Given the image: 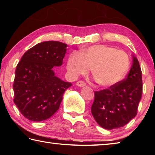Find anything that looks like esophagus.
I'll use <instances>...</instances> for the list:
<instances>
[{
	"label": "esophagus",
	"instance_id": "obj_1",
	"mask_svg": "<svg viewBox=\"0 0 155 155\" xmlns=\"http://www.w3.org/2000/svg\"><path fill=\"white\" fill-rule=\"evenodd\" d=\"M76 85L78 86V87H84V86H85L86 83L83 81H78V82H77Z\"/></svg>",
	"mask_w": 155,
	"mask_h": 155
}]
</instances>
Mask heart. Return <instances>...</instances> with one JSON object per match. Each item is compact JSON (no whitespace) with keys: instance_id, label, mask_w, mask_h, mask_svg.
<instances>
[{"instance_id":"heart-1","label":"heart","mask_w":155,"mask_h":155,"mask_svg":"<svg viewBox=\"0 0 155 155\" xmlns=\"http://www.w3.org/2000/svg\"><path fill=\"white\" fill-rule=\"evenodd\" d=\"M129 65V58L125 52L98 44L82 48L80 54L72 52L68 59L66 66L72 78L87 74L92 68L96 82L103 87H109L122 80Z\"/></svg>"}]
</instances>
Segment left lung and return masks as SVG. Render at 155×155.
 <instances>
[{
  "label": "left lung",
  "mask_w": 155,
  "mask_h": 155,
  "mask_svg": "<svg viewBox=\"0 0 155 155\" xmlns=\"http://www.w3.org/2000/svg\"><path fill=\"white\" fill-rule=\"evenodd\" d=\"M142 87L140 65L133 56V65L125 79L109 89L94 92L91 114L96 122L108 130L128 124L137 115Z\"/></svg>",
  "instance_id": "left-lung-1"
}]
</instances>
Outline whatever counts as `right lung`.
Returning <instances> with one entry per match:
<instances>
[{
  "mask_svg": "<svg viewBox=\"0 0 155 155\" xmlns=\"http://www.w3.org/2000/svg\"><path fill=\"white\" fill-rule=\"evenodd\" d=\"M68 45L57 41H43L25 52L15 69L14 102L28 120L40 122L59 109L64 91L72 85L54 75L61 66Z\"/></svg>",
  "mask_w": 155,
  "mask_h": 155,
  "instance_id": "add662e5",
  "label": "right lung"
}]
</instances>
